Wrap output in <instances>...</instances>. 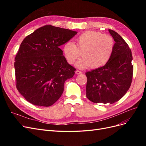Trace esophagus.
I'll use <instances>...</instances> for the list:
<instances>
[{"label":"esophagus","instance_id":"obj_1","mask_svg":"<svg viewBox=\"0 0 146 146\" xmlns=\"http://www.w3.org/2000/svg\"><path fill=\"white\" fill-rule=\"evenodd\" d=\"M82 72H81V71H80V70H77L76 71V74H81Z\"/></svg>","mask_w":146,"mask_h":146}]
</instances>
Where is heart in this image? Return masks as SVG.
Listing matches in <instances>:
<instances>
[{
	"instance_id": "obj_1",
	"label": "heart",
	"mask_w": 146,
	"mask_h": 146,
	"mask_svg": "<svg viewBox=\"0 0 146 146\" xmlns=\"http://www.w3.org/2000/svg\"><path fill=\"white\" fill-rule=\"evenodd\" d=\"M76 45L71 41L66 42L63 46L64 55L68 62L72 64L80 58L77 63L80 69L91 66L98 69L107 64L111 58L114 48L113 38L108 35L96 31H86L76 39Z\"/></svg>"
}]
</instances>
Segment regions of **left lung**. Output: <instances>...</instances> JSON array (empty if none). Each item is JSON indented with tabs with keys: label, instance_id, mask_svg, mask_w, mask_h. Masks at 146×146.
<instances>
[{
	"label": "left lung",
	"instance_id": "obj_1",
	"mask_svg": "<svg viewBox=\"0 0 146 146\" xmlns=\"http://www.w3.org/2000/svg\"><path fill=\"white\" fill-rule=\"evenodd\" d=\"M115 43L111 58L102 67L86 72V98L94 103L113 104L130 87L133 67L131 51L117 32L108 30Z\"/></svg>",
	"mask_w": 146,
	"mask_h": 146
}]
</instances>
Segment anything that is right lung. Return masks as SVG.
<instances>
[{"label": "right lung", "instance_id": "add662e5", "mask_svg": "<svg viewBox=\"0 0 146 146\" xmlns=\"http://www.w3.org/2000/svg\"><path fill=\"white\" fill-rule=\"evenodd\" d=\"M77 33L46 25L26 36L15 57L16 88L29 102L49 107L59 99L75 69L59 47Z\"/></svg>", "mask_w": 146, "mask_h": 146}]
</instances>
